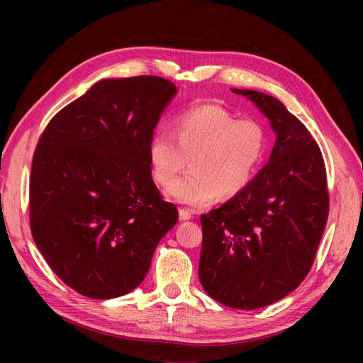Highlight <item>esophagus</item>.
I'll return each mask as SVG.
<instances>
[{"instance_id": "esophagus-1", "label": "esophagus", "mask_w": 363, "mask_h": 363, "mask_svg": "<svg viewBox=\"0 0 363 363\" xmlns=\"http://www.w3.org/2000/svg\"><path fill=\"white\" fill-rule=\"evenodd\" d=\"M179 219H181V220H189V219H192V211L184 210V208H181V210H179Z\"/></svg>"}]
</instances>
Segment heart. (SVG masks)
<instances>
[{
  "mask_svg": "<svg viewBox=\"0 0 363 363\" xmlns=\"http://www.w3.org/2000/svg\"><path fill=\"white\" fill-rule=\"evenodd\" d=\"M173 136L153 133L147 144L152 176L169 186L191 160L193 169L169 187L168 195L189 206H206L218 196L242 192L255 179L269 150V131L255 118L219 104H199L177 113Z\"/></svg>",
  "mask_w": 363,
  "mask_h": 363,
  "instance_id": "obj_1",
  "label": "heart"
}]
</instances>
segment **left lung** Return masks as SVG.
Wrapping results in <instances>:
<instances>
[{"label":"left lung","mask_w":363,"mask_h":363,"mask_svg":"<svg viewBox=\"0 0 363 363\" xmlns=\"http://www.w3.org/2000/svg\"><path fill=\"white\" fill-rule=\"evenodd\" d=\"M256 104L277 134L269 163L247 189L201 214L199 277L233 309H259L285 298L309 274L328 218L322 152L279 99L232 89Z\"/></svg>","instance_id":"obj_1"}]
</instances>
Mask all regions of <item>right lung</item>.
<instances>
[{
  "mask_svg": "<svg viewBox=\"0 0 363 363\" xmlns=\"http://www.w3.org/2000/svg\"><path fill=\"white\" fill-rule=\"evenodd\" d=\"M174 94V83L160 77L101 79L54 115L38 140L30 229L49 267L86 298L133 291L177 223L147 158Z\"/></svg>",
  "mask_w": 363,
  "mask_h": 363,
  "instance_id": "1",
  "label": "right lung"
}]
</instances>
